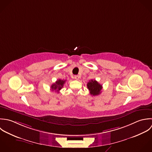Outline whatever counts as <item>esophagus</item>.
<instances>
[{
    "mask_svg": "<svg viewBox=\"0 0 152 152\" xmlns=\"http://www.w3.org/2000/svg\"><path fill=\"white\" fill-rule=\"evenodd\" d=\"M74 78L77 80H78L79 79V76L78 75H74Z\"/></svg>",
    "mask_w": 152,
    "mask_h": 152,
    "instance_id": "obj_1",
    "label": "esophagus"
}]
</instances>
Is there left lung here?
<instances>
[{
  "label": "left lung",
  "mask_w": 152,
  "mask_h": 152,
  "mask_svg": "<svg viewBox=\"0 0 152 152\" xmlns=\"http://www.w3.org/2000/svg\"><path fill=\"white\" fill-rule=\"evenodd\" d=\"M87 86L91 95L95 96L99 95L101 93L102 87L97 81L91 80L87 83Z\"/></svg>",
  "instance_id": "obj_1"
}]
</instances>
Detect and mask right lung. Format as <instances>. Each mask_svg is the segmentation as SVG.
Masks as SVG:
<instances>
[{
    "label": "right lung",
    "instance_id": "right-lung-1",
    "mask_svg": "<svg viewBox=\"0 0 152 152\" xmlns=\"http://www.w3.org/2000/svg\"><path fill=\"white\" fill-rule=\"evenodd\" d=\"M66 80H57L55 83L53 84L51 86V89L52 91L55 90L58 93H59V91L63 87L64 84H65Z\"/></svg>",
    "mask_w": 152,
    "mask_h": 152
}]
</instances>
